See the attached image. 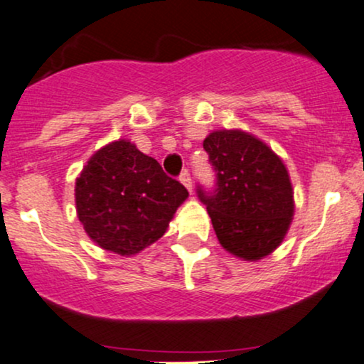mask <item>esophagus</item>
Returning a JSON list of instances; mask_svg holds the SVG:
<instances>
[{"instance_id":"34e87169","label":"esophagus","mask_w":364,"mask_h":364,"mask_svg":"<svg viewBox=\"0 0 364 364\" xmlns=\"http://www.w3.org/2000/svg\"><path fill=\"white\" fill-rule=\"evenodd\" d=\"M181 182L183 183V186H186L187 191L192 193V191H193V183H192L191 173H188V172H182V176H181Z\"/></svg>"}]
</instances>
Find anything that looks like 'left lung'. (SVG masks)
<instances>
[{
  "label": "left lung",
  "mask_w": 364,
  "mask_h": 364,
  "mask_svg": "<svg viewBox=\"0 0 364 364\" xmlns=\"http://www.w3.org/2000/svg\"><path fill=\"white\" fill-rule=\"evenodd\" d=\"M204 149L217 172L214 196L199 188L225 251L259 261L279 247L294 215V192L284 162L249 132L214 130Z\"/></svg>",
  "instance_id": "1"
}]
</instances>
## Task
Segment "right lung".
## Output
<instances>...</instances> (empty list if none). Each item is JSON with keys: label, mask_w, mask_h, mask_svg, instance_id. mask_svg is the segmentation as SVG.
Instances as JSON below:
<instances>
[{"label": "right lung", "mask_w": 364, "mask_h": 364, "mask_svg": "<svg viewBox=\"0 0 364 364\" xmlns=\"http://www.w3.org/2000/svg\"><path fill=\"white\" fill-rule=\"evenodd\" d=\"M187 197L181 182L127 139L98 149L75 182L85 232L102 249L125 257L162 237Z\"/></svg>", "instance_id": "obj_1"}]
</instances>
